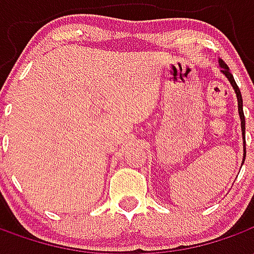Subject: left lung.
<instances>
[{"mask_svg": "<svg viewBox=\"0 0 254 254\" xmlns=\"http://www.w3.org/2000/svg\"><path fill=\"white\" fill-rule=\"evenodd\" d=\"M219 66L222 67V73H223L224 76L227 77V80L230 81V84L233 85V89H234L235 95H237V100H238V114H240V120H241V130H242V143H244V156H242V163L241 166L244 165V162H245V156H246V149H245V116H244V109H242V95H241V91L238 88V85L235 83L234 77H233V74L230 73L229 66L224 64L223 60H219Z\"/></svg>", "mask_w": 254, "mask_h": 254, "instance_id": "obj_1", "label": "left lung"}]
</instances>
